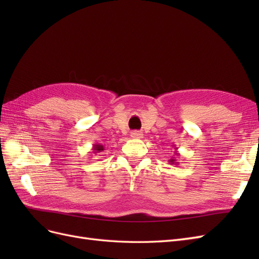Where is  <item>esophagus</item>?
<instances>
[{
	"mask_svg": "<svg viewBox=\"0 0 259 259\" xmlns=\"http://www.w3.org/2000/svg\"><path fill=\"white\" fill-rule=\"evenodd\" d=\"M131 137H132V138H134V139H140V138H143V137H144V134H143L142 132L134 131V132H132V133H131Z\"/></svg>",
	"mask_w": 259,
	"mask_h": 259,
	"instance_id": "obj_1",
	"label": "esophagus"
}]
</instances>
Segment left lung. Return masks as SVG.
Wrapping results in <instances>:
<instances>
[{"label":"left lung","mask_w":259,"mask_h":259,"mask_svg":"<svg viewBox=\"0 0 259 259\" xmlns=\"http://www.w3.org/2000/svg\"><path fill=\"white\" fill-rule=\"evenodd\" d=\"M173 147H174V149H175V151H174L175 155H176V156H179V153H178V151H177V149H178V148H176L174 145H173ZM175 155L171 156V158L168 160V164H174V165H178L179 162H178V161H177V159L175 158Z\"/></svg>","instance_id":"1"}]
</instances>
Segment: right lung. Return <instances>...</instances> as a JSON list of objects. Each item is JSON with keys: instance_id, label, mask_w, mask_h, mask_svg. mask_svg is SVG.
I'll use <instances>...</instances> for the list:
<instances>
[{"instance_id": "1", "label": "right lung", "mask_w": 259, "mask_h": 259, "mask_svg": "<svg viewBox=\"0 0 259 259\" xmlns=\"http://www.w3.org/2000/svg\"><path fill=\"white\" fill-rule=\"evenodd\" d=\"M92 150H93L94 154H96L98 152H101L103 150H105V148H104L103 145H100V144H94Z\"/></svg>"}]
</instances>
